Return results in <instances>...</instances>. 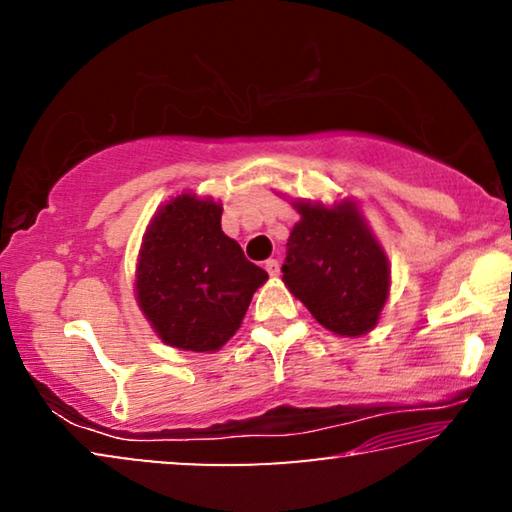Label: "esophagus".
<instances>
[{"label":"esophagus","mask_w":512,"mask_h":512,"mask_svg":"<svg viewBox=\"0 0 512 512\" xmlns=\"http://www.w3.org/2000/svg\"><path fill=\"white\" fill-rule=\"evenodd\" d=\"M264 268H266L268 275H271V277H277V275H280V262H277V259H266V262H264Z\"/></svg>","instance_id":"obj_1"}]
</instances>
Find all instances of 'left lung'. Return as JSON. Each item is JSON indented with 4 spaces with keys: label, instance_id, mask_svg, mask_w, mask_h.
I'll list each match as a JSON object with an SVG mask.
<instances>
[{
    "label": "left lung",
    "instance_id": "1",
    "mask_svg": "<svg viewBox=\"0 0 512 512\" xmlns=\"http://www.w3.org/2000/svg\"><path fill=\"white\" fill-rule=\"evenodd\" d=\"M282 280L320 325L361 336L377 325L388 298L391 268L352 203L336 207L296 203Z\"/></svg>",
    "mask_w": 512,
    "mask_h": 512
}]
</instances>
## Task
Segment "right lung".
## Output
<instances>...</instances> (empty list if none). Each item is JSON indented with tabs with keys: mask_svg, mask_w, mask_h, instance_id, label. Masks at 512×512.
Instances as JSON below:
<instances>
[{
	"mask_svg": "<svg viewBox=\"0 0 512 512\" xmlns=\"http://www.w3.org/2000/svg\"><path fill=\"white\" fill-rule=\"evenodd\" d=\"M221 205L192 194L171 198L146 230L137 302L160 339L210 352L237 332L268 273L223 235Z\"/></svg>",
	"mask_w": 512,
	"mask_h": 512,
	"instance_id": "right-lung-1",
	"label": "right lung"
}]
</instances>
